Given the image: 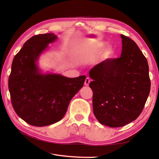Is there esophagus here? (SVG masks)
Instances as JSON below:
<instances>
[{
	"instance_id": "obj_1",
	"label": "esophagus",
	"mask_w": 159,
	"mask_h": 159,
	"mask_svg": "<svg viewBox=\"0 0 159 159\" xmlns=\"http://www.w3.org/2000/svg\"><path fill=\"white\" fill-rule=\"evenodd\" d=\"M89 83H90V79H89V78H86L85 80V85L88 86Z\"/></svg>"
}]
</instances>
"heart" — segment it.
I'll list each match as a JSON object with an SVG mask.
<instances>
[{
	"label": "heart",
	"mask_w": 159,
	"mask_h": 159,
	"mask_svg": "<svg viewBox=\"0 0 159 159\" xmlns=\"http://www.w3.org/2000/svg\"><path fill=\"white\" fill-rule=\"evenodd\" d=\"M105 45L106 43L104 42H96L89 43L85 52V57L87 58H93L102 51L103 48L104 49L101 54V57L102 58H107L109 57L112 54L113 50L109 46H107L104 48Z\"/></svg>",
	"instance_id": "heart-1"
}]
</instances>
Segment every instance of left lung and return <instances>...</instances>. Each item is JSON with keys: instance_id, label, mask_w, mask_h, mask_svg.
Segmentation results:
<instances>
[{"instance_id": "left-lung-1", "label": "left lung", "mask_w": 159, "mask_h": 159, "mask_svg": "<svg viewBox=\"0 0 159 159\" xmlns=\"http://www.w3.org/2000/svg\"><path fill=\"white\" fill-rule=\"evenodd\" d=\"M121 57L107 59L89 71L93 111L101 124L124 126L142 112L150 92L149 66L133 39L121 35Z\"/></svg>"}]
</instances>
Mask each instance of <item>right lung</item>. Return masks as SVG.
Returning <instances> with one entry per match:
<instances>
[{
	"instance_id": "1",
	"label": "right lung",
	"mask_w": 159,
	"mask_h": 159,
	"mask_svg": "<svg viewBox=\"0 0 159 159\" xmlns=\"http://www.w3.org/2000/svg\"><path fill=\"white\" fill-rule=\"evenodd\" d=\"M57 39L53 33L33 36L12 62L8 82L12 106L17 115L32 126H48L61 120L86 78L39 73L37 60Z\"/></svg>"
}]
</instances>
